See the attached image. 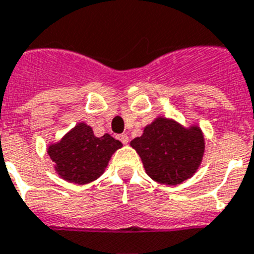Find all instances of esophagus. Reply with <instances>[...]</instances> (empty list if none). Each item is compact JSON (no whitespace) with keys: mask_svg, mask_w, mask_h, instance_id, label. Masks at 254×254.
Masks as SVG:
<instances>
[{"mask_svg":"<svg viewBox=\"0 0 254 254\" xmlns=\"http://www.w3.org/2000/svg\"><path fill=\"white\" fill-rule=\"evenodd\" d=\"M118 137H119V140H121L123 144H127V143H128V136H127L126 133H122V135H119Z\"/></svg>","mask_w":254,"mask_h":254,"instance_id":"34e87169","label":"esophagus"}]
</instances>
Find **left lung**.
Instances as JSON below:
<instances>
[{
    "label": "left lung",
    "instance_id": "1",
    "mask_svg": "<svg viewBox=\"0 0 254 254\" xmlns=\"http://www.w3.org/2000/svg\"><path fill=\"white\" fill-rule=\"evenodd\" d=\"M129 144L140 156L149 178L166 186H176L192 178L205 149L200 127L186 128L163 117L145 126L143 135Z\"/></svg>",
    "mask_w": 254,
    "mask_h": 254
}]
</instances>
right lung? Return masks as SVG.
<instances>
[{"label": "right lung", "mask_w": 254, "mask_h": 254, "mask_svg": "<svg viewBox=\"0 0 254 254\" xmlns=\"http://www.w3.org/2000/svg\"><path fill=\"white\" fill-rule=\"evenodd\" d=\"M122 145L109 133L96 137L90 126L78 123L58 143L49 145L47 154L61 178L68 183L87 184L105 172L113 154Z\"/></svg>", "instance_id": "right-lung-1"}]
</instances>
